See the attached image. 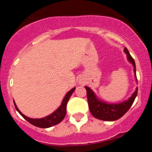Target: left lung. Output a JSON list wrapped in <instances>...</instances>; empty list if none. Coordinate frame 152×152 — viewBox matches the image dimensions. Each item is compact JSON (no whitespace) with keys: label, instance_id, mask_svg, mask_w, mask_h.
<instances>
[{"label":"left lung","instance_id":"1","mask_svg":"<svg viewBox=\"0 0 152 152\" xmlns=\"http://www.w3.org/2000/svg\"><path fill=\"white\" fill-rule=\"evenodd\" d=\"M125 52L127 53L128 59L132 64L134 68H136L134 59L130 55L128 49L125 47ZM87 90V97H88V106L91 113L95 118L102 121H116L121 118L132 106L133 102L137 95V89L136 90L132 97L127 100L119 104H107L102 102H100L95 97V94L88 87H85Z\"/></svg>","mask_w":152,"mask_h":152}]
</instances>
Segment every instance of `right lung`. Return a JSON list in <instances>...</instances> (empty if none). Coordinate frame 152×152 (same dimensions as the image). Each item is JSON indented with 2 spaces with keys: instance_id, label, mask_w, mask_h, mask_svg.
I'll list each match as a JSON object with an SVG mask.
<instances>
[{
  "instance_id": "add662e5",
  "label": "right lung",
  "mask_w": 152,
  "mask_h": 152,
  "mask_svg": "<svg viewBox=\"0 0 152 152\" xmlns=\"http://www.w3.org/2000/svg\"><path fill=\"white\" fill-rule=\"evenodd\" d=\"M75 90V88H72L71 91H69V92L67 93V95H65V97L63 99L61 105L60 106L59 108L57 109V110L53 112V113H51L50 115L47 116L46 118H40V119H32V118H27L25 115H23L20 110L19 109L17 108V106L15 104V102H14V105H15V107L16 109V110L20 113V115L22 116L23 118L26 119V120L28 121L29 123H31V125L36 126V127L39 128H50L51 126H53V125H57L58 123H60L65 117V114H66V106H67V102L69 101V98L71 97L72 94Z\"/></svg>"
}]
</instances>
